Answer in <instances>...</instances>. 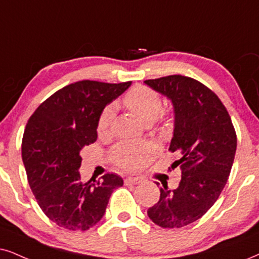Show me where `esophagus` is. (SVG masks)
Instances as JSON below:
<instances>
[{
  "mask_svg": "<svg viewBox=\"0 0 259 259\" xmlns=\"http://www.w3.org/2000/svg\"><path fill=\"white\" fill-rule=\"evenodd\" d=\"M142 182V179L139 178V177H127L125 178V185H135V184H140V183Z\"/></svg>",
  "mask_w": 259,
  "mask_h": 259,
  "instance_id": "1",
  "label": "esophagus"
}]
</instances>
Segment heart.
Here are the masks:
<instances>
[{
	"label": "heart",
	"mask_w": 259,
	"mask_h": 259,
	"mask_svg": "<svg viewBox=\"0 0 259 259\" xmlns=\"http://www.w3.org/2000/svg\"><path fill=\"white\" fill-rule=\"evenodd\" d=\"M124 105L129 109L143 124L153 123L162 110V103L159 94L150 88L137 86L124 97ZM114 116L112 106L106 107L98 119L97 130L100 136L109 135L111 123ZM156 153V146L153 143H119L112 150V156L120 167L136 171L145 167L152 156Z\"/></svg>",
	"instance_id": "1"
}]
</instances>
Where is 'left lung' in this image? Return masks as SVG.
Segmentation results:
<instances>
[{"label":"left lung","mask_w":259,"mask_h":259,"mask_svg":"<svg viewBox=\"0 0 259 259\" xmlns=\"http://www.w3.org/2000/svg\"><path fill=\"white\" fill-rule=\"evenodd\" d=\"M145 83L171 101L175 122L169 150L181 154L172 166L182 169L178 188L162 184L159 202L147 212L160 227L181 228L217 202L233 165L237 135L224 104L198 81L169 75Z\"/></svg>","instance_id":"left-lung-1"}]
</instances>
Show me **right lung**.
<instances>
[{"mask_svg": "<svg viewBox=\"0 0 259 259\" xmlns=\"http://www.w3.org/2000/svg\"><path fill=\"white\" fill-rule=\"evenodd\" d=\"M132 82L78 81L57 91L29 118L22 139L28 184L39 207L52 222L70 231H87L105 214L110 196L123 185L119 176L81 181L83 147L98 139L104 109Z\"/></svg>", "mask_w": 259, "mask_h": 259, "instance_id": "1", "label": "right lung"}]
</instances>
